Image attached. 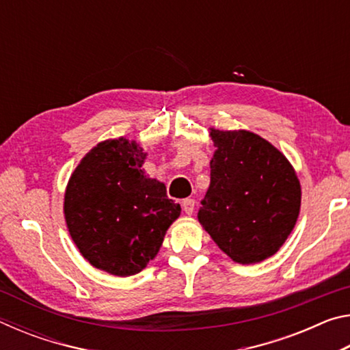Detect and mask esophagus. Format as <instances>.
I'll return each mask as SVG.
<instances>
[{"mask_svg": "<svg viewBox=\"0 0 350 350\" xmlns=\"http://www.w3.org/2000/svg\"><path fill=\"white\" fill-rule=\"evenodd\" d=\"M182 208H183V211L187 213V215L189 216V215H193V211H194V200L193 199H183L182 200Z\"/></svg>", "mask_w": 350, "mask_h": 350, "instance_id": "obj_1", "label": "esophagus"}]
</instances>
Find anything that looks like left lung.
I'll list each match as a JSON object with an SVG mask.
<instances>
[{"label":"left lung","instance_id":"1","mask_svg":"<svg viewBox=\"0 0 350 350\" xmlns=\"http://www.w3.org/2000/svg\"><path fill=\"white\" fill-rule=\"evenodd\" d=\"M216 151L198 219L216 245L239 264L280 250L295 228L301 185L287 157L247 129L210 128Z\"/></svg>","mask_w":350,"mask_h":350}]
</instances>
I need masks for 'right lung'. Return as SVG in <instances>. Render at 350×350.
I'll list each match as a JSON object with an SVG mask.
<instances>
[{
    "label": "right lung",
    "mask_w": 350,
    "mask_h": 350,
    "mask_svg": "<svg viewBox=\"0 0 350 350\" xmlns=\"http://www.w3.org/2000/svg\"><path fill=\"white\" fill-rule=\"evenodd\" d=\"M146 156L135 140L100 142L77 165L64 191L74 244L92 267L116 276L144 270L180 216L165 183L142 168Z\"/></svg>",
    "instance_id": "right-lung-1"
}]
</instances>
